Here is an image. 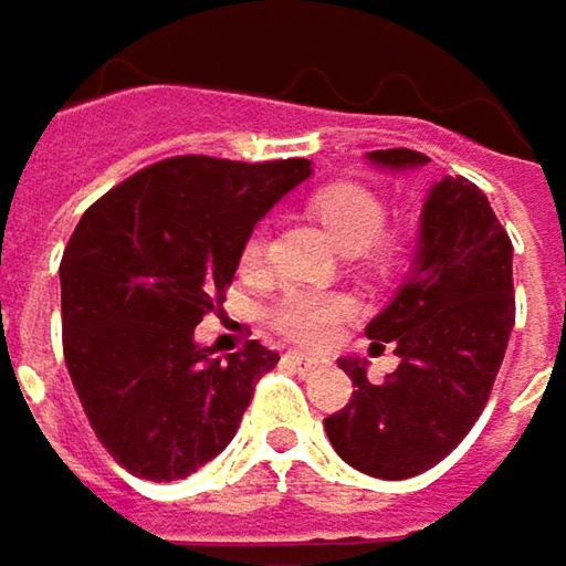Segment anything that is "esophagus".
Segmentation results:
<instances>
[{"label": "esophagus", "instance_id": "obj_1", "mask_svg": "<svg viewBox=\"0 0 566 566\" xmlns=\"http://www.w3.org/2000/svg\"><path fill=\"white\" fill-rule=\"evenodd\" d=\"M286 364H290V367H296L300 374H305V370L322 367V364H325V357H318V354H305V350H290V354H286Z\"/></svg>", "mask_w": 566, "mask_h": 566}]
</instances>
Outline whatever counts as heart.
I'll return each mask as SVG.
<instances>
[{"mask_svg":"<svg viewBox=\"0 0 566 566\" xmlns=\"http://www.w3.org/2000/svg\"><path fill=\"white\" fill-rule=\"evenodd\" d=\"M315 219L328 228V234L357 251L367 270L392 273L406 258V238L386 224V202L360 182H332L312 196ZM263 261V234L254 231L241 248V266L254 270ZM354 315V300L335 290H290L270 312V325L303 344H325Z\"/></svg>","mask_w":566,"mask_h":566,"instance_id":"obj_1","label":"heart"}]
</instances>
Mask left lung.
Returning <instances> with one entry per match:
<instances>
[{
    "mask_svg": "<svg viewBox=\"0 0 566 566\" xmlns=\"http://www.w3.org/2000/svg\"><path fill=\"white\" fill-rule=\"evenodd\" d=\"M370 160L402 170L428 157L389 147ZM512 325V241L483 189L444 177L424 199L416 273L367 325L370 350L389 344L399 367L370 384L360 360H338L357 386L342 412L325 419L338 458L380 480L444 461L493 392Z\"/></svg>",
    "mask_w": 566,
    "mask_h": 566,
    "instance_id": "obj_1",
    "label": "left lung"
}]
</instances>
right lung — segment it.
Wrapping results in <instances>:
<instances>
[{"label": "right lung", "mask_w": 566, "mask_h": 566, "mask_svg": "<svg viewBox=\"0 0 566 566\" xmlns=\"http://www.w3.org/2000/svg\"><path fill=\"white\" fill-rule=\"evenodd\" d=\"M305 177L300 157H170L112 186L70 234L63 360L102 448L128 473L182 480L234 438L280 354L244 342L222 360L192 335L222 312L258 219Z\"/></svg>", "instance_id": "1"}]
</instances>
